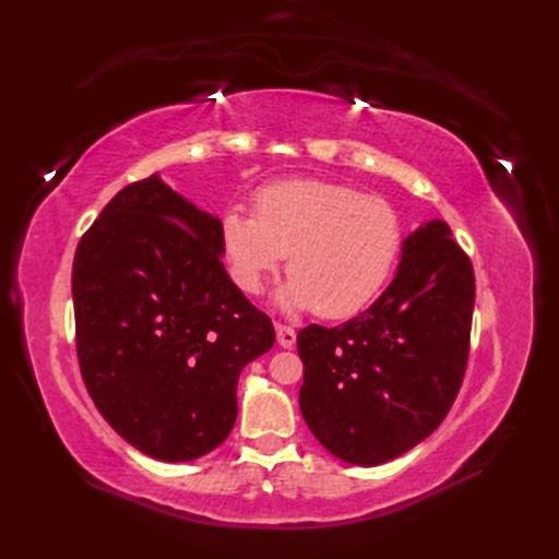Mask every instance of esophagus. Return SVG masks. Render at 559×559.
I'll list each match as a JSON object with an SVG mask.
<instances>
[{
	"label": "esophagus",
	"mask_w": 559,
	"mask_h": 559,
	"mask_svg": "<svg viewBox=\"0 0 559 559\" xmlns=\"http://www.w3.org/2000/svg\"><path fill=\"white\" fill-rule=\"evenodd\" d=\"M277 331V345L284 347V349H292L296 345V331L292 326H284V324H277L275 326Z\"/></svg>",
	"instance_id": "obj_1"
}]
</instances>
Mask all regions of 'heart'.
<instances>
[{"label": "heart", "mask_w": 559, "mask_h": 559, "mask_svg": "<svg viewBox=\"0 0 559 559\" xmlns=\"http://www.w3.org/2000/svg\"><path fill=\"white\" fill-rule=\"evenodd\" d=\"M253 210L233 205L218 226L230 277L245 294H261L289 253L292 277L277 306L337 319L366 308L394 273L403 224L384 198L347 183L284 179L261 186Z\"/></svg>", "instance_id": "1"}]
</instances>
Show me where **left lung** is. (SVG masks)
Listing matches in <instances>:
<instances>
[{
	"instance_id": "1",
	"label": "left lung",
	"mask_w": 559,
	"mask_h": 559,
	"mask_svg": "<svg viewBox=\"0 0 559 559\" xmlns=\"http://www.w3.org/2000/svg\"><path fill=\"white\" fill-rule=\"evenodd\" d=\"M476 277L441 218L401 247L382 296L343 326L298 333L300 413L337 460L378 466L425 441L460 392Z\"/></svg>"
}]
</instances>
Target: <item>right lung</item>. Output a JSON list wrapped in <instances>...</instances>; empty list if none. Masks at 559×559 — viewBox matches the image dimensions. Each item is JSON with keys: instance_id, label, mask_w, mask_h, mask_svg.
I'll list each match as a JSON object with an SVG mask.
<instances>
[{"instance_id": "right-lung-1", "label": "right lung", "mask_w": 559, "mask_h": 559, "mask_svg": "<svg viewBox=\"0 0 559 559\" xmlns=\"http://www.w3.org/2000/svg\"><path fill=\"white\" fill-rule=\"evenodd\" d=\"M218 226L151 175L118 191L76 247L83 382L114 431L160 462L226 441L242 368L275 345L273 321L226 273Z\"/></svg>"}]
</instances>
